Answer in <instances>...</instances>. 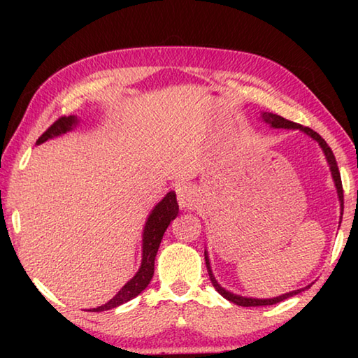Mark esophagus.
Returning <instances> with one entry per match:
<instances>
[{
	"label": "esophagus",
	"instance_id": "obj_1",
	"mask_svg": "<svg viewBox=\"0 0 358 358\" xmlns=\"http://www.w3.org/2000/svg\"><path fill=\"white\" fill-rule=\"evenodd\" d=\"M175 192H177V199L181 208L185 210H192L197 203V192L189 185H178L175 187Z\"/></svg>",
	"mask_w": 358,
	"mask_h": 358
}]
</instances>
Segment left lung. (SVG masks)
Returning <instances> with one entry per match:
<instances>
[{
  "label": "left lung",
  "mask_w": 358,
  "mask_h": 358,
  "mask_svg": "<svg viewBox=\"0 0 358 358\" xmlns=\"http://www.w3.org/2000/svg\"><path fill=\"white\" fill-rule=\"evenodd\" d=\"M260 118H262L264 123L268 124L270 128H273V129H299L301 132H305L306 136H310L313 141H316L319 143V147L322 148V151H324L327 162H329L333 183H335L336 194H338V199H339V207H341V216H343L344 196H343L341 175H339V169H338V164H336L335 155H333L331 148L329 147V145H327V142L324 141V138L320 137L316 131H313L311 128H305V126L296 124V123H294V121H289V120L282 118V117H280V115H276V113L260 112ZM341 216H339V220H341ZM339 224H341V221H339ZM205 264H207V270H208V275H210V280H211V284H213V287L224 296V299L235 303V305H238V306H268V305H275V303H280L282 300L289 299V296H294L296 294H300L301 290H306L308 287H310V286H306V287H303V289H296V290H292V292H287V294L273 296V299H252V296H243V295H237V294H234V292H229V290L224 289L221 284L216 281L213 271H211V265H210V259H208V252L207 251H205Z\"/></svg>",
  "instance_id": "1"
}]
</instances>
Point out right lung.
Instances as JSON below:
<instances>
[{
	"mask_svg": "<svg viewBox=\"0 0 358 358\" xmlns=\"http://www.w3.org/2000/svg\"><path fill=\"white\" fill-rule=\"evenodd\" d=\"M77 124H78V118L76 115L62 117L38 138V142L36 143L41 145L47 141H50L53 137L63 136L66 132L74 129ZM177 215H178L177 194H175V191H169L164 196V199H162L161 202H157L153 207V210L150 211L147 222H145L143 226L141 268H138L137 273L118 290V294L115 295L112 300H108L106 305L93 308V310L90 311L101 313V311L113 310V308H117L120 305H123V303L132 300L134 296L141 294L142 290H145V287L148 286L155 273V259H156L157 250H159L161 240L164 237V232L167 230L169 224L177 217Z\"/></svg>",
	"mask_w": 358,
	"mask_h": 358,
	"instance_id": "right-lung-1",
	"label": "right lung"
}]
</instances>
